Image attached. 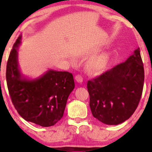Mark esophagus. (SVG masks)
Returning a JSON list of instances; mask_svg holds the SVG:
<instances>
[{
    "label": "esophagus",
    "instance_id": "esophagus-1",
    "mask_svg": "<svg viewBox=\"0 0 152 152\" xmlns=\"http://www.w3.org/2000/svg\"><path fill=\"white\" fill-rule=\"evenodd\" d=\"M75 79H76V81L78 82V83H82L83 82V77L81 76V75H76V76H75Z\"/></svg>",
    "mask_w": 152,
    "mask_h": 152
}]
</instances>
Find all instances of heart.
<instances>
[{"mask_svg": "<svg viewBox=\"0 0 152 152\" xmlns=\"http://www.w3.org/2000/svg\"><path fill=\"white\" fill-rule=\"evenodd\" d=\"M107 55L105 53H100L91 57L86 63L87 71L92 74L102 73L107 64Z\"/></svg>", "mask_w": 152, "mask_h": 152, "instance_id": "heart-1", "label": "heart"}]
</instances>
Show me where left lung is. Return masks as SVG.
Masks as SVG:
<instances>
[{
    "label": "left lung",
    "mask_w": 152,
    "mask_h": 152,
    "mask_svg": "<svg viewBox=\"0 0 152 152\" xmlns=\"http://www.w3.org/2000/svg\"><path fill=\"white\" fill-rule=\"evenodd\" d=\"M144 81V65L138 48L126 61L88 81L94 117L108 125L129 118L140 101Z\"/></svg>",
    "instance_id": "8db88e82"
}]
</instances>
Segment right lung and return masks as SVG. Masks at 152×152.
I'll use <instances>...</instances> for the list:
<instances>
[{
    "mask_svg": "<svg viewBox=\"0 0 152 152\" xmlns=\"http://www.w3.org/2000/svg\"><path fill=\"white\" fill-rule=\"evenodd\" d=\"M22 35L13 45L6 66V81L10 99L26 121L39 126H53L63 117L67 99L75 83L68 71H47L39 77L27 78L18 65V47Z\"/></svg>",
    "mask_w": 152,
    "mask_h": 152,
    "instance_id": "obj_1",
    "label": "right lung"
}]
</instances>
